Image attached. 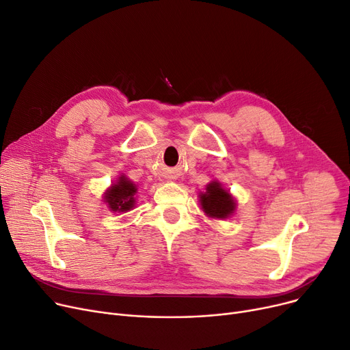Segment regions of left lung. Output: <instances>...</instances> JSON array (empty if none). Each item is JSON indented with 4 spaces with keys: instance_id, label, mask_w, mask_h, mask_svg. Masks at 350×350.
Segmentation results:
<instances>
[{
    "instance_id": "left-lung-1",
    "label": "left lung",
    "mask_w": 350,
    "mask_h": 350,
    "mask_svg": "<svg viewBox=\"0 0 350 350\" xmlns=\"http://www.w3.org/2000/svg\"><path fill=\"white\" fill-rule=\"evenodd\" d=\"M207 191L200 196L203 211L214 218H227L235 210L232 196L226 191L219 183H210L206 189Z\"/></svg>"
}]
</instances>
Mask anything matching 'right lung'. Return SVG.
<instances>
[{"instance_id": "obj_1", "label": "right lung", "mask_w": 350, "mask_h": 350, "mask_svg": "<svg viewBox=\"0 0 350 350\" xmlns=\"http://www.w3.org/2000/svg\"><path fill=\"white\" fill-rule=\"evenodd\" d=\"M136 186L126 177H120L116 185L110 187L105 196V201L112 211H127L135 206Z\"/></svg>"}]
</instances>
